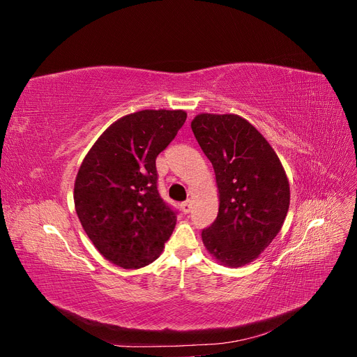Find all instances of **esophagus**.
I'll return each mask as SVG.
<instances>
[{"label": "esophagus", "mask_w": 357, "mask_h": 357, "mask_svg": "<svg viewBox=\"0 0 357 357\" xmlns=\"http://www.w3.org/2000/svg\"><path fill=\"white\" fill-rule=\"evenodd\" d=\"M181 210H183V213H185V214L190 213V210H192V201L183 202V204H181Z\"/></svg>", "instance_id": "1"}]
</instances>
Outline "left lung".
I'll list each match as a JSON object with an SVG mask.
<instances>
[{
  "mask_svg": "<svg viewBox=\"0 0 357 357\" xmlns=\"http://www.w3.org/2000/svg\"><path fill=\"white\" fill-rule=\"evenodd\" d=\"M190 126L214 168L220 201L202 243L222 265L244 266L284 223L290 204L286 171L265 137L238 114L201 113Z\"/></svg>",
  "mask_w": 357,
  "mask_h": 357,
  "instance_id": "obj_1",
  "label": "left lung"
}]
</instances>
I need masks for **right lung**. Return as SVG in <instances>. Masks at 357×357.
Segmentation results:
<instances>
[{
    "instance_id": "right-lung-1",
    "label": "right lung",
    "mask_w": 357,
    "mask_h": 357,
    "mask_svg": "<svg viewBox=\"0 0 357 357\" xmlns=\"http://www.w3.org/2000/svg\"><path fill=\"white\" fill-rule=\"evenodd\" d=\"M183 110H142L112 123L84 156L74 183L75 213L107 261L152 264L176 226L158 192L156 158L186 121Z\"/></svg>"
}]
</instances>
